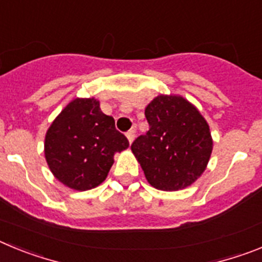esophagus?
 Masks as SVG:
<instances>
[{
  "label": "esophagus",
  "mask_w": 262,
  "mask_h": 262,
  "mask_svg": "<svg viewBox=\"0 0 262 262\" xmlns=\"http://www.w3.org/2000/svg\"><path fill=\"white\" fill-rule=\"evenodd\" d=\"M126 136H127V139H128V142L133 143L134 139H135V129L131 128V129H129V131H127Z\"/></svg>",
  "instance_id": "34e87169"
}]
</instances>
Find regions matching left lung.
<instances>
[{
	"label": "left lung",
	"mask_w": 262,
	"mask_h": 262,
	"mask_svg": "<svg viewBox=\"0 0 262 262\" xmlns=\"http://www.w3.org/2000/svg\"><path fill=\"white\" fill-rule=\"evenodd\" d=\"M149 129L131 144L148 182L159 190L185 189L200 177L212 151L201 113L180 96H159L145 107Z\"/></svg>",
	"instance_id": "obj_1"
}]
</instances>
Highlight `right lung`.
Segmentation results:
<instances>
[{"label":"right lung","mask_w":262,"mask_h":262,"mask_svg":"<svg viewBox=\"0 0 262 262\" xmlns=\"http://www.w3.org/2000/svg\"><path fill=\"white\" fill-rule=\"evenodd\" d=\"M129 145L94 98H76L53 120L46 135L45 155L53 176L75 190L105 181L114 155Z\"/></svg>","instance_id":"1"}]
</instances>
